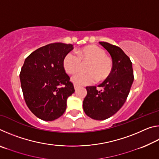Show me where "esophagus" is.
Returning a JSON list of instances; mask_svg holds the SVG:
<instances>
[{
    "mask_svg": "<svg viewBox=\"0 0 159 159\" xmlns=\"http://www.w3.org/2000/svg\"><path fill=\"white\" fill-rule=\"evenodd\" d=\"M78 88H79V86H78V85H76V84H74V89L76 90L78 89Z\"/></svg>",
    "mask_w": 159,
    "mask_h": 159,
    "instance_id": "obj_1",
    "label": "esophagus"
}]
</instances>
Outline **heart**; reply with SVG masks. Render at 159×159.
I'll use <instances>...</instances> for the list:
<instances>
[{"mask_svg":"<svg viewBox=\"0 0 159 159\" xmlns=\"http://www.w3.org/2000/svg\"><path fill=\"white\" fill-rule=\"evenodd\" d=\"M77 55L69 52L63 60V66L68 74L72 75L79 71L80 64L89 62L85 67L88 73H79L72 77V81L79 86L89 85L108 79L113 70V61L106 55L105 50L98 45L83 47L76 51Z\"/></svg>","mask_w":159,"mask_h":159,"instance_id":"1","label":"heart"}]
</instances>
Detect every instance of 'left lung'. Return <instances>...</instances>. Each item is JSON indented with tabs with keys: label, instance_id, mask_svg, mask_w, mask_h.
<instances>
[{
	"label": "left lung",
	"instance_id": "8db88e82",
	"mask_svg": "<svg viewBox=\"0 0 159 159\" xmlns=\"http://www.w3.org/2000/svg\"><path fill=\"white\" fill-rule=\"evenodd\" d=\"M109 52L113 61L110 76L98 85L86 87L87 95L83 102L85 114L95 120H102L112 116L127 99L134 80L132 62L119 47L107 42H99Z\"/></svg>",
	"mask_w": 159,
	"mask_h": 159
}]
</instances>
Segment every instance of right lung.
I'll list each match as a JSON object with an SVG mask.
<instances>
[{
    "label": "right lung",
    "mask_w": 159,
    "mask_h": 159,
    "mask_svg": "<svg viewBox=\"0 0 159 159\" xmlns=\"http://www.w3.org/2000/svg\"><path fill=\"white\" fill-rule=\"evenodd\" d=\"M72 50L73 45L55 43L25 59L20 74L21 90L26 105L40 119L52 121L66 111V99L75 90L63 60Z\"/></svg>",
    "instance_id": "1"
}]
</instances>
